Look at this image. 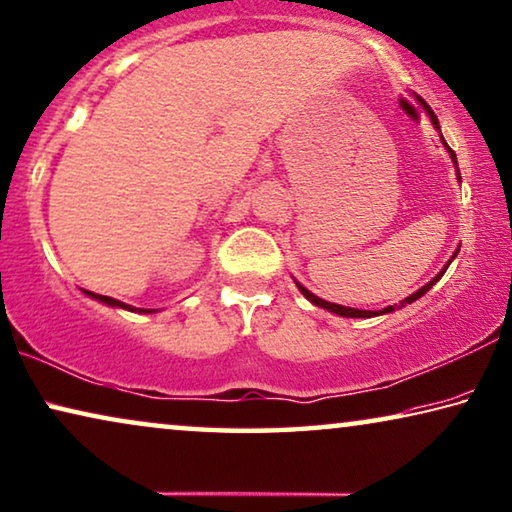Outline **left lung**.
Segmentation results:
<instances>
[{"mask_svg":"<svg viewBox=\"0 0 512 512\" xmlns=\"http://www.w3.org/2000/svg\"><path fill=\"white\" fill-rule=\"evenodd\" d=\"M413 96H416V101L420 103V106H422V110H425V113H427V117H429V122H432V127H434L436 131H439V136H441V127H439V120H436V115L432 113V108H429V106H427V103H425V101H422L418 94H413ZM441 143H443V147H446V150H448V154H450V159H453V164H455V170H457V182H462V175H459V168H457V157H455V152H453V150H450V147H448V143H446V140H443V136H441ZM457 254H459V247H457V249L453 251V256H450V261H448L446 265H443V270H441L439 274H436V277H434L432 281H427V284H425V286H422V288H418V291H416V293H411V295H409V298L399 300V305H390V307H385V309H379V311H367V309H353V307L335 305V302H328V300L318 298V295H314V293H311V291H307V288H305V286H302V284H300V281H295V279H293V281H295V286H298V291H300L302 295H305V298H307V300L311 302V305H316V307H321V309H328V311H332V314H337V316H344V318H374V316L392 314V311H395V309H402V307H406V305H411V302H416L418 298H422V295H425V293L429 291V288H432V286L436 284V281H439V279L443 277V272H446V270H448V265L455 261V256H457Z\"/></svg>","mask_w":512,"mask_h":512,"instance_id":"8db88e82","label":"left lung"}]
</instances>
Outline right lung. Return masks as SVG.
<instances>
[{
    "mask_svg": "<svg viewBox=\"0 0 512 512\" xmlns=\"http://www.w3.org/2000/svg\"><path fill=\"white\" fill-rule=\"evenodd\" d=\"M87 298H92L96 302H101V305H108V307H115V309H127V311H138V314H154V311L159 309H138V307H131L127 302H120L115 298H108V295H99V293H92V291H83Z\"/></svg>",
    "mask_w": 512,
    "mask_h": 512,
    "instance_id": "obj_1",
    "label": "right lung"
}]
</instances>
